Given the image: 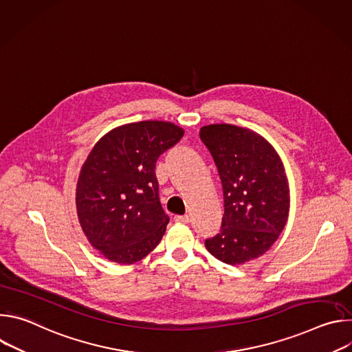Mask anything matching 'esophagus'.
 <instances>
[{
	"label": "esophagus",
	"instance_id": "esophagus-1",
	"mask_svg": "<svg viewBox=\"0 0 352 352\" xmlns=\"http://www.w3.org/2000/svg\"><path fill=\"white\" fill-rule=\"evenodd\" d=\"M174 220L175 221H178V223H189V216L188 214H184V216H175L174 217Z\"/></svg>",
	"mask_w": 352,
	"mask_h": 352
}]
</instances>
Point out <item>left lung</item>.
Returning a JSON list of instances; mask_svg holds the SVG:
<instances>
[{"mask_svg":"<svg viewBox=\"0 0 352 352\" xmlns=\"http://www.w3.org/2000/svg\"><path fill=\"white\" fill-rule=\"evenodd\" d=\"M199 135L216 163L224 195L220 232L205 245L227 265L256 259L277 241L288 219L283 163L273 146L250 129L214 124Z\"/></svg>","mask_w":352,"mask_h":352,"instance_id":"left-lung-1","label":"left lung"}]
</instances>
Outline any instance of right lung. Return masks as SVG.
Wrapping results in <instances>:
<instances>
[{"label":"right lung","mask_w":352,"mask_h":352,"mask_svg":"<svg viewBox=\"0 0 352 352\" xmlns=\"http://www.w3.org/2000/svg\"><path fill=\"white\" fill-rule=\"evenodd\" d=\"M182 136L171 122L140 121L110 131L91 148L76 185V210L89 242L109 261L135 263L162 241L170 219L155 170Z\"/></svg>","instance_id":"add662e5"}]
</instances>
